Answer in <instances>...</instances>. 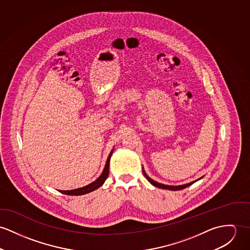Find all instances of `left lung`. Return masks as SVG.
<instances>
[{"label":"left lung","instance_id":"left-lung-1","mask_svg":"<svg viewBox=\"0 0 250 250\" xmlns=\"http://www.w3.org/2000/svg\"><path fill=\"white\" fill-rule=\"evenodd\" d=\"M143 172H144V175H145V177L148 180V182L151 184V185H153V186H155V187H157V188H160V189H165V190H170V191H178V190H183V189H185V188H187V187H189V186H191L192 184H194V182H196V181H198V180H200L203 176H201L200 178H198V179H196V180H194V181H192V182H190V183H187V184H183V185H178V186H171V185H165V184H162V183H159V182H157V181H154L153 179H151L146 173V171H145V169H144V167H143Z\"/></svg>","mask_w":250,"mask_h":250}]
</instances>
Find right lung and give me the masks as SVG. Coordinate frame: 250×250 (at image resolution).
<instances>
[{
    "label": "right lung",
    "mask_w": 250,
    "mask_h": 250,
    "mask_svg": "<svg viewBox=\"0 0 250 250\" xmlns=\"http://www.w3.org/2000/svg\"><path fill=\"white\" fill-rule=\"evenodd\" d=\"M113 150H114V148L112 149L111 152L109 153V155L107 157L105 166H104L102 174L95 181H93L92 183H90L84 187H82V188H78V189H74V190H70V191H68V190L67 191H59V192L62 194H68V195H83V194H89V193L97 190L98 188H100L104 183V181L106 180V178L109 174V163H110V158H111Z\"/></svg>",
    "instance_id": "right-lung-1"
}]
</instances>
